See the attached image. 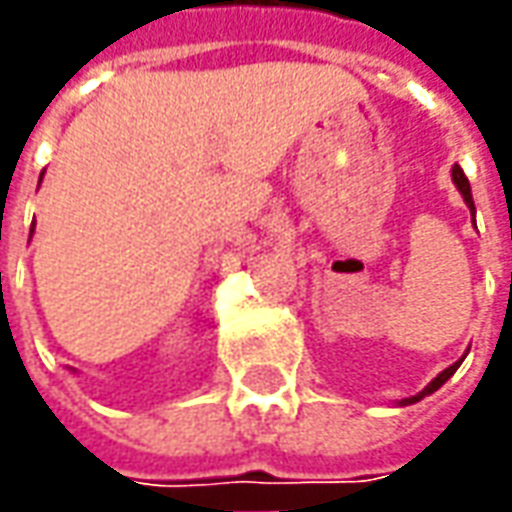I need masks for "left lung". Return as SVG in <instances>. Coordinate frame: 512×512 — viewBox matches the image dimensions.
<instances>
[{"label":"left lung","mask_w":512,"mask_h":512,"mask_svg":"<svg viewBox=\"0 0 512 512\" xmlns=\"http://www.w3.org/2000/svg\"><path fill=\"white\" fill-rule=\"evenodd\" d=\"M451 182L457 184V190H460V196L465 198V204H468V210L476 212L474 196H471V184H468V176L462 173L460 165H454V168H451ZM460 364H462V358H460V361H457V364H451V367H446V370H443V373L437 375V378H431L429 387L423 389V392H417V395H412V398H403V401H398V406H409V403L423 401L426 395H431V392H437V389L443 387V384H446V381H448V378H451V375L457 373V367H460Z\"/></svg>","instance_id":"1"}]
</instances>
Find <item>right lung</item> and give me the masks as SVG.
Wrapping results in <instances>:
<instances>
[{
	"instance_id": "add662e5",
	"label": "right lung",
	"mask_w": 512,
	"mask_h": 512,
	"mask_svg": "<svg viewBox=\"0 0 512 512\" xmlns=\"http://www.w3.org/2000/svg\"><path fill=\"white\" fill-rule=\"evenodd\" d=\"M72 373H75V370H72Z\"/></svg>"
}]
</instances>
